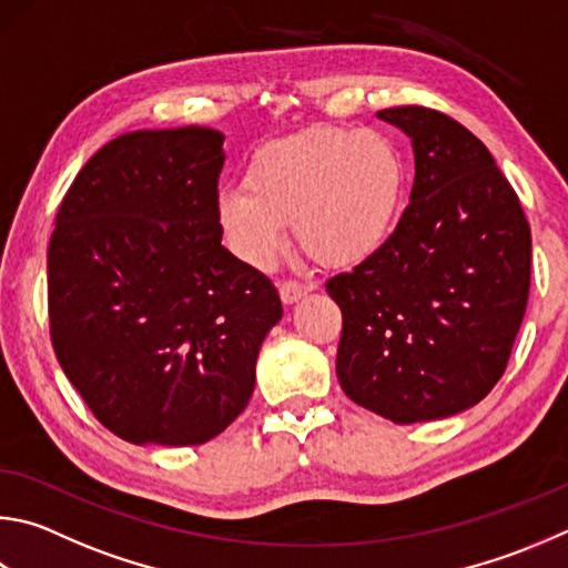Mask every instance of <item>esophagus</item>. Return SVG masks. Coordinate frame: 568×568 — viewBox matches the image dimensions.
<instances>
[{
    "instance_id": "1",
    "label": "esophagus",
    "mask_w": 568,
    "mask_h": 568,
    "mask_svg": "<svg viewBox=\"0 0 568 568\" xmlns=\"http://www.w3.org/2000/svg\"><path fill=\"white\" fill-rule=\"evenodd\" d=\"M313 287L311 285H305V283H297V281H285V283H281V301L285 303V305H293V303H297V301H303V297L311 293Z\"/></svg>"
}]
</instances>
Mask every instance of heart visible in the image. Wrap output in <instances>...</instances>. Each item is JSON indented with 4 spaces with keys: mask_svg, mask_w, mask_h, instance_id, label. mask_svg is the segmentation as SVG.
Listing matches in <instances>:
<instances>
[{
    "mask_svg": "<svg viewBox=\"0 0 568 568\" xmlns=\"http://www.w3.org/2000/svg\"><path fill=\"white\" fill-rule=\"evenodd\" d=\"M407 201V161L375 129L313 126L257 149L215 199L229 248L255 271L273 267L287 229L333 271L367 263L395 235Z\"/></svg>",
    "mask_w": 568,
    "mask_h": 568,
    "instance_id": "1",
    "label": "heart"
}]
</instances>
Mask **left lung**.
Masks as SVG:
<instances>
[{
	"label": "left lung",
	"instance_id": "8db88e82",
	"mask_svg": "<svg viewBox=\"0 0 568 568\" xmlns=\"http://www.w3.org/2000/svg\"><path fill=\"white\" fill-rule=\"evenodd\" d=\"M412 141L409 205L383 253L335 275L337 379L397 425L445 419L489 395L529 301L531 231L487 146L445 113L377 111Z\"/></svg>",
	"mask_w": 568,
	"mask_h": 568
}]
</instances>
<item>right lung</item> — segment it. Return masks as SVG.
<instances>
[{"mask_svg":"<svg viewBox=\"0 0 568 568\" xmlns=\"http://www.w3.org/2000/svg\"><path fill=\"white\" fill-rule=\"evenodd\" d=\"M223 133L141 129L97 151L47 253L51 343L94 417L131 445H203L255 389L283 317L273 283L221 245Z\"/></svg>","mask_w":568,"mask_h":568,"instance_id":"obj_1","label":"right lung"}]
</instances>
